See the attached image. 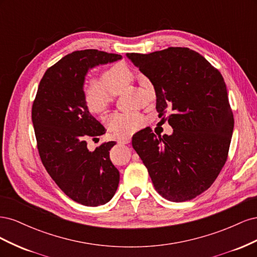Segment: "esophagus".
I'll use <instances>...</instances> for the list:
<instances>
[{
  "label": "esophagus",
  "mask_w": 257,
  "mask_h": 257,
  "mask_svg": "<svg viewBox=\"0 0 257 257\" xmlns=\"http://www.w3.org/2000/svg\"><path fill=\"white\" fill-rule=\"evenodd\" d=\"M131 143V137H125V138H122L121 141L119 142V144H122V145H127Z\"/></svg>",
  "instance_id": "34e87169"
}]
</instances>
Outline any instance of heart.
I'll use <instances>...</instances> for the list:
<instances>
[{
    "mask_svg": "<svg viewBox=\"0 0 257 257\" xmlns=\"http://www.w3.org/2000/svg\"><path fill=\"white\" fill-rule=\"evenodd\" d=\"M133 79L128 66L123 62H116L106 66L99 73V78L87 77L83 82L82 92L84 103L92 112H100L111 103L112 94H118ZM152 98L157 97L153 83L146 79ZM107 124L119 135H130L146 125V119L138 112H112L107 116Z\"/></svg>",
    "mask_w": 257,
    "mask_h": 257,
    "instance_id": "obj_1",
    "label": "heart"
}]
</instances>
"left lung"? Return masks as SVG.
I'll list each match as a JSON object with an SVG mask.
<instances>
[{"label":"left lung","instance_id":"left-lung-1","mask_svg":"<svg viewBox=\"0 0 257 257\" xmlns=\"http://www.w3.org/2000/svg\"><path fill=\"white\" fill-rule=\"evenodd\" d=\"M121 58L96 49L66 54L44 74L32 106L43 165L69 198L84 206L108 203L120 180L119 170L109 158L114 142L103 143L93 152L87 148L85 139H97L105 128L84 103V76L92 67Z\"/></svg>","mask_w":257,"mask_h":257}]
</instances>
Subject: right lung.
<instances>
[{
    "label": "right lung",
    "instance_id": "right-lung-1",
    "mask_svg": "<svg viewBox=\"0 0 257 257\" xmlns=\"http://www.w3.org/2000/svg\"><path fill=\"white\" fill-rule=\"evenodd\" d=\"M127 57L153 83L157 111L174 128L158 138L146 127L132 145L160 195L176 203L195 198L212 185L228 157L234 114L223 77L184 47Z\"/></svg>",
    "mask_w": 257,
    "mask_h": 257
}]
</instances>
